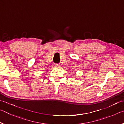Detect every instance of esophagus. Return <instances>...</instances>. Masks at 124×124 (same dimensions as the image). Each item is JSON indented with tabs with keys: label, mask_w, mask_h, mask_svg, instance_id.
<instances>
[{
	"label": "esophagus",
	"mask_w": 124,
	"mask_h": 124,
	"mask_svg": "<svg viewBox=\"0 0 124 124\" xmlns=\"http://www.w3.org/2000/svg\"><path fill=\"white\" fill-rule=\"evenodd\" d=\"M55 67H56V68H60V65H59V64H55Z\"/></svg>",
	"instance_id": "esophagus-1"
}]
</instances>
